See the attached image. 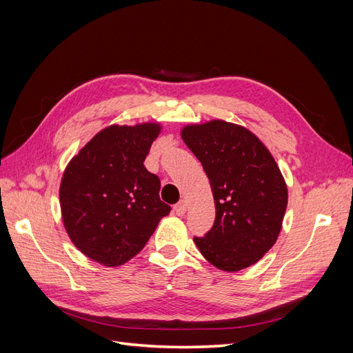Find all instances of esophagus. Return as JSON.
Returning <instances> with one entry per match:
<instances>
[{
    "label": "esophagus",
    "mask_w": 353,
    "mask_h": 353,
    "mask_svg": "<svg viewBox=\"0 0 353 353\" xmlns=\"http://www.w3.org/2000/svg\"><path fill=\"white\" fill-rule=\"evenodd\" d=\"M174 212L176 213L178 216H183L184 213L187 212V201H185L184 199L181 200V201L178 203V205H175V208H174Z\"/></svg>",
    "instance_id": "1"
}]
</instances>
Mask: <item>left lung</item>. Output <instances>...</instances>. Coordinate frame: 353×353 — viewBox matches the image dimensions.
<instances>
[{
    "label": "left lung",
    "mask_w": 353,
    "mask_h": 353,
    "mask_svg": "<svg viewBox=\"0 0 353 353\" xmlns=\"http://www.w3.org/2000/svg\"><path fill=\"white\" fill-rule=\"evenodd\" d=\"M181 138L209 178L216 216L199 252L215 268L254 265L279 239L288 201L285 179L266 145L248 128L213 119L188 123Z\"/></svg>",
    "instance_id": "obj_1"
}]
</instances>
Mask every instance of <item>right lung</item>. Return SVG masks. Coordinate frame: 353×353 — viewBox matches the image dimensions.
<instances>
[{"label":"right lung","mask_w":353,"mask_h":353,"mask_svg":"<svg viewBox=\"0 0 353 353\" xmlns=\"http://www.w3.org/2000/svg\"><path fill=\"white\" fill-rule=\"evenodd\" d=\"M162 123L109 125L68 163L59 197L61 221L82 254L119 266L140 253L170 206L160 179L144 166Z\"/></svg>","instance_id":"1"}]
</instances>
